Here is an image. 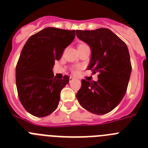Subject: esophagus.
Here are the masks:
<instances>
[{
    "label": "esophagus",
    "mask_w": 148,
    "mask_h": 148,
    "mask_svg": "<svg viewBox=\"0 0 148 148\" xmlns=\"http://www.w3.org/2000/svg\"><path fill=\"white\" fill-rule=\"evenodd\" d=\"M73 80H75V78H73V77L70 76V82H72V81H73Z\"/></svg>",
    "instance_id": "34e87169"
}]
</instances>
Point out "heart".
Segmentation results:
<instances>
[{
  "mask_svg": "<svg viewBox=\"0 0 148 148\" xmlns=\"http://www.w3.org/2000/svg\"><path fill=\"white\" fill-rule=\"evenodd\" d=\"M82 44H79L78 46L82 45ZM79 70H80V67H78V68H76V69H75V70H73V73H74V74H78V73H79Z\"/></svg>",
  "mask_w": 148,
  "mask_h": 148,
  "instance_id": "heart-1",
  "label": "heart"
}]
</instances>
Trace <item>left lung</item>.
I'll return each mask as SVG.
<instances>
[{"label": "left lung", "mask_w": 148, "mask_h": 148, "mask_svg": "<svg viewBox=\"0 0 148 148\" xmlns=\"http://www.w3.org/2000/svg\"><path fill=\"white\" fill-rule=\"evenodd\" d=\"M77 37L91 49L87 70L99 73L97 82L83 79L76 94L79 104L87 111L104 115L113 110L126 93L131 74L128 48L111 30H76Z\"/></svg>", "instance_id": "obj_1"}]
</instances>
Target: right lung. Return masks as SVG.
<instances>
[{
  "label": "right lung",
  "instance_id": "1",
  "mask_svg": "<svg viewBox=\"0 0 148 148\" xmlns=\"http://www.w3.org/2000/svg\"><path fill=\"white\" fill-rule=\"evenodd\" d=\"M75 33L47 27L32 35L23 46L16 66V87L21 103L32 116L44 117L58 107L61 90L70 78L54 76L53 65L73 42Z\"/></svg>",
  "mask_w": 148,
  "mask_h": 148
}]
</instances>
